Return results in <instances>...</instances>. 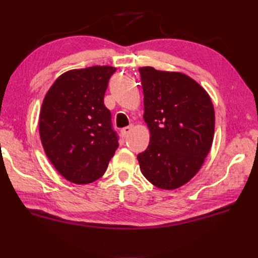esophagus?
Segmentation results:
<instances>
[{
	"mask_svg": "<svg viewBox=\"0 0 258 258\" xmlns=\"http://www.w3.org/2000/svg\"><path fill=\"white\" fill-rule=\"evenodd\" d=\"M132 128H133V125L126 126V127L122 128V131H120V132H122V135L124 136V138H127L128 134H130L131 132H132Z\"/></svg>",
	"mask_w": 258,
	"mask_h": 258,
	"instance_id": "34e87169",
	"label": "esophagus"
}]
</instances>
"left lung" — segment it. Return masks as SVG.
I'll return each instance as SVG.
<instances>
[{
  "label": "left lung",
  "mask_w": 258,
  "mask_h": 258,
  "mask_svg": "<svg viewBox=\"0 0 258 258\" xmlns=\"http://www.w3.org/2000/svg\"><path fill=\"white\" fill-rule=\"evenodd\" d=\"M144 120L151 138L138 160L147 180L163 189L186 184L211 150L215 113L210 96L189 76L140 69Z\"/></svg>",
  "instance_id": "obj_1"
}]
</instances>
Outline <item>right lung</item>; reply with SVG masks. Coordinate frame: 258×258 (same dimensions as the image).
<instances>
[{
    "instance_id": "right-lung-1",
    "label": "right lung",
    "mask_w": 258,
    "mask_h": 258,
    "mask_svg": "<svg viewBox=\"0 0 258 258\" xmlns=\"http://www.w3.org/2000/svg\"><path fill=\"white\" fill-rule=\"evenodd\" d=\"M115 71L112 67L69 71L54 82L43 101V147L53 166L72 183L100 178L118 147L111 112L104 105Z\"/></svg>"
}]
</instances>
